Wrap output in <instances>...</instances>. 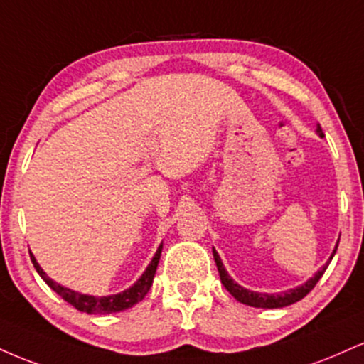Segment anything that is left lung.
<instances>
[{
    "label": "left lung",
    "instance_id": "8db88e82",
    "mask_svg": "<svg viewBox=\"0 0 364 364\" xmlns=\"http://www.w3.org/2000/svg\"><path fill=\"white\" fill-rule=\"evenodd\" d=\"M318 133H320V136H323V132H321L320 127H318ZM337 246H339V243H337ZM336 250H333L330 260H332L333 255H336ZM212 253H214V260H215L217 270H219L220 282L224 284L225 289L231 292V294L235 296L240 303L248 304V306H255V308H282V306H289V304L299 301V299H303L304 296H306L308 292H310L313 287L316 286V282L320 281V277L323 275V272L327 270V267H328V263L327 265H323V269L318 270V274H315V277H311L310 281H306L303 286L296 287V289L281 292V294H263V292H253V291L245 289V287H241L240 284H236L235 281H232V279L228 275V272H225V269L223 267V262H220L219 255H217L215 250H212Z\"/></svg>",
    "mask_w": 364,
    "mask_h": 364
}]
</instances>
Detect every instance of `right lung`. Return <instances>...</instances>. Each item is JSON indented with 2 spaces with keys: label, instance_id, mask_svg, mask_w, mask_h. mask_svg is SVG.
<instances>
[{
  "label": "right lung",
  "instance_id": "obj_1",
  "mask_svg": "<svg viewBox=\"0 0 364 364\" xmlns=\"http://www.w3.org/2000/svg\"><path fill=\"white\" fill-rule=\"evenodd\" d=\"M161 253H162V245L159 246L156 255H154L152 262L149 263L147 270L141 274V277L135 284H133L129 289L119 292V294H114V296H102V298H95V296H89V294H80V292H75L72 289H68V287L60 286V284L51 281V279L44 274V270L41 269L39 263L36 262L34 255L32 253H31V260H32V263H34L37 274H39L41 277L46 281V284H48V286L51 287L56 294H60L66 303H70L72 306H75L77 310H80V311L101 313V315H104V313H116V311L127 310V308H132L133 304H136L145 298V294L149 292L150 286H152L154 275H156L159 260H161Z\"/></svg>",
  "mask_w": 364,
  "mask_h": 364
}]
</instances>
